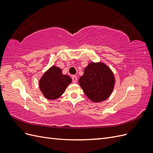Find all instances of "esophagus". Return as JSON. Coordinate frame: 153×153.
Wrapping results in <instances>:
<instances>
[{
	"instance_id": "esophagus-1",
	"label": "esophagus",
	"mask_w": 153,
	"mask_h": 153,
	"mask_svg": "<svg viewBox=\"0 0 153 153\" xmlns=\"http://www.w3.org/2000/svg\"><path fill=\"white\" fill-rule=\"evenodd\" d=\"M72 81L73 83H76L77 82V77L75 75H73L72 76Z\"/></svg>"
}]
</instances>
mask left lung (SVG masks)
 <instances>
[{
	"label": "left lung",
	"mask_w": 153,
	"mask_h": 153,
	"mask_svg": "<svg viewBox=\"0 0 153 153\" xmlns=\"http://www.w3.org/2000/svg\"><path fill=\"white\" fill-rule=\"evenodd\" d=\"M78 82L88 98L94 102H100L112 93L115 79L112 72L105 64L91 62L85 68Z\"/></svg>",
	"instance_id": "8db88e82"
}]
</instances>
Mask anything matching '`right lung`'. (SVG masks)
Here are the masks:
<instances>
[{
    "label": "right lung",
    "mask_w": 153,
    "mask_h": 153,
    "mask_svg": "<svg viewBox=\"0 0 153 153\" xmlns=\"http://www.w3.org/2000/svg\"><path fill=\"white\" fill-rule=\"evenodd\" d=\"M71 81L70 77L62 75L59 68L52 66L41 78L39 87L45 98L55 100L64 93Z\"/></svg>",
    "instance_id": "obj_1"
}]
</instances>
